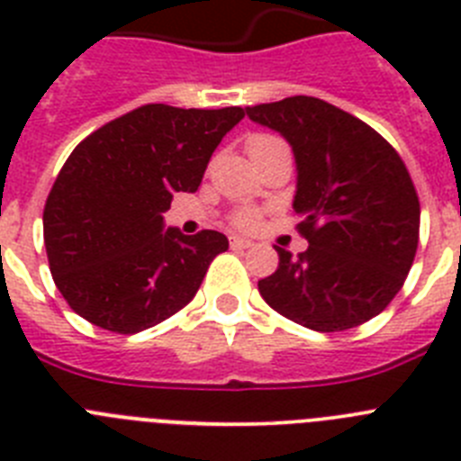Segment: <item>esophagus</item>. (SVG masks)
Wrapping results in <instances>:
<instances>
[{"instance_id":"34e87169","label":"esophagus","mask_w":461,"mask_h":461,"mask_svg":"<svg viewBox=\"0 0 461 461\" xmlns=\"http://www.w3.org/2000/svg\"><path fill=\"white\" fill-rule=\"evenodd\" d=\"M230 247H233V249H249V247H254V242L247 238H240V235H233V238H230Z\"/></svg>"}]
</instances>
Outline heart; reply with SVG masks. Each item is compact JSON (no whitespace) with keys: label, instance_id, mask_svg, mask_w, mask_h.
<instances>
[{"label":"heart","instance_id":"heart-1","mask_svg":"<svg viewBox=\"0 0 461 461\" xmlns=\"http://www.w3.org/2000/svg\"><path fill=\"white\" fill-rule=\"evenodd\" d=\"M272 140H275V138H270V136H254L249 142H247V149H249V154H251L254 149L263 148V145H267V142H272ZM235 221H238L240 226H244V228L254 226V223H256L254 212H240L238 217H235Z\"/></svg>","mask_w":461,"mask_h":461}]
</instances>
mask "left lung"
<instances>
[{"instance_id": "1", "label": "left lung", "mask_w": 461, "mask_h": 461, "mask_svg": "<svg viewBox=\"0 0 461 461\" xmlns=\"http://www.w3.org/2000/svg\"><path fill=\"white\" fill-rule=\"evenodd\" d=\"M295 157L293 210L309 249L293 258L275 247L279 267L258 291L281 316L316 332L374 319L413 266L420 203L399 158L372 126L313 96L247 108Z\"/></svg>"}]
</instances>
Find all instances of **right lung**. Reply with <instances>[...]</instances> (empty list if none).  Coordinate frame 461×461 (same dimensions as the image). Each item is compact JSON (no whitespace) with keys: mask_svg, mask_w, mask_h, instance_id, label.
<instances>
[{"mask_svg":"<svg viewBox=\"0 0 461 461\" xmlns=\"http://www.w3.org/2000/svg\"><path fill=\"white\" fill-rule=\"evenodd\" d=\"M242 108L149 104L85 138L57 175L43 210L52 279L85 321L133 335L194 300L212 258L228 249L217 230L166 228L173 194H194L212 152Z\"/></svg>","mask_w":461,"mask_h":461,"instance_id":"right-lung-1","label":"right lung"}]
</instances>
